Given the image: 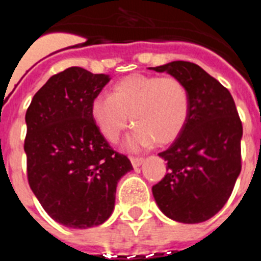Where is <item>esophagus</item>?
<instances>
[{"mask_svg": "<svg viewBox=\"0 0 261 261\" xmlns=\"http://www.w3.org/2000/svg\"><path fill=\"white\" fill-rule=\"evenodd\" d=\"M130 162H132L133 167H138L144 163V158L142 156H130Z\"/></svg>", "mask_w": 261, "mask_h": 261, "instance_id": "34e87169", "label": "esophagus"}]
</instances>
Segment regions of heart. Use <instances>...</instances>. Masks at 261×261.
I'll use <instances>...</instances> for the list:
<instances>
[{
    "label": "heart",
    "mask_w": 261,
    "mask_h": 261,
    "mask_svg": "<svg viewBox=\"0 0 261 261\" xmlns=\"http://www.w3.org/2000/svg\"><path fill=\"white\" fill-rule=\"evenodd\" d=\"M90 110L103 137L112 144L132 121L137 129L126 146L137 150L153 142L158 146L174 142L188 121L191 100L180 80L136 73L115 84L111 95L94 96Z\"/></svg>",
    "instance_id": "heart-1"
}]
</instances>
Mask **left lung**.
Returning <instances> with one entry per match:
<instances>
[{"mask_svg": "<svg viewBox=\"0 0 261 261\" xmlns=\"http://www.w3.org/2000/svg\"><path fill=\"white\" fill-rule=\"evenodd\" d=\"M149 69L180 80L191 100L183 132L159 153L167 174L153 186L154 199L171 220L204 222L223 208L241 174V117L229 90L193 62Z\"/></svg>", "mask_w": 261, "mask_h": 261, "instance_id": "left-lung-1", "label": "left lung"}]
</instances>
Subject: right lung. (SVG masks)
Segmentation results:
<instances>
[{"mask_svg":"<svg viewBox=\"0 0 261 261\" xmlns=\"http://www.w3.org/2000/svg\"><path fill=\"white\" fill-rule=\"evenodd\" d=\"M108 82V75L71 66L47 81L26 112L30 187L50 218L73 229L107 221L117 181L133 170L91 116V100Z\"/></svg>","mask_w":261,"mask_h":261,"instance_id":"right-lung-1","label":"right lung"}]
</instances>
